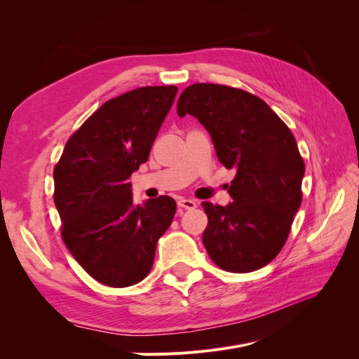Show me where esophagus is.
Listing matches in <instances>:
<instances>
[{
  "instance_id": "obj_1",
  "label": "esophagus",
  "mask_w": 359,
  "mask_h": 359,
  "mask_svg": "<svg viewBox=\"0 0 359 359\" xmlns=\"http://www.w3.org/2000/svg\"><path fill=\"white\" fill-rule=\"evenodd\" d=\"M178 206H180V208H184V210H194L198 206V202L193 201V199L180 198L178 199Z\"/></svg>"
}]
</instances>
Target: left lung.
Returning <instances> with one entry per match:
<instances>
[{"label":"left lung","instance_id":"obj_1","mask_svg":"<svg viewBox=\"0 0 359 359\" xmlns=\"http://www.w3.org/2000/svg\"><path fill=\"white\" fill-rule=\"evenodd\" d=\"M177 112L198 118L222 165L236 170L227 190L233 202H202L208 215L202 235L208 256L229 273L268 265L286 244L302 201L306 166L295 137L262 99L227 85L187 86Z\"/></svg>","mask_w":359,"mask_h":359}]
</instances>
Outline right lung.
Instances as JSON below:
<instances>
[{
  "mask_svg": "<svg viewBox=\"0 0 359 359\" xmlns=\"http://www.w3.org/2000/svg\"><path fill=\"white\" fill-rule=\"evenodd\" d=\"M177 91L142 86L107 100L70 136L53 169L62 241L102 285L142 281L175 215L169 196L136 205L128 178L148 160Z\"/></svg>",
  "mask_w": 359,
  "mask_h": 359,
  "instance_id": "right-lung-1",
  "label": "right lung"
}]
</instances>
